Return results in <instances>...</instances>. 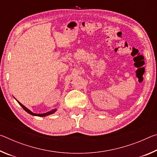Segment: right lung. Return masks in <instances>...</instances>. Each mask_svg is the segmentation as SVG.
<instances>
[{"label": "right lung", "mask_w": 157, "mask_h": 157, "mask_svg": "<svg viewBox=\"0 0 157 157\" xmlns=\"http://www.w3.org/2000/svg\"><path fill=\"white\" fill-rule=\"evenodd\" d=\"M17 102H18V104H19V105L21 106V107H22V108L23 109H24V110L26 111V112H28V113H30V114H31V115H33V116L44 117V116L50 115V114L55 113V111H57V109H53V110H51V111H48V112L44 113H33V112H32V111H31L30 110H29L28 108H26L24 105H23L22 104H21V103H20L19 102H18V101H17Z\"/></svg>", "instance_id": "right-lung-1"}]
</instances>
